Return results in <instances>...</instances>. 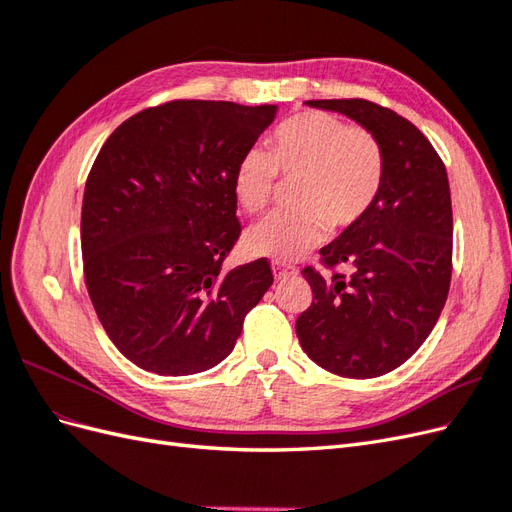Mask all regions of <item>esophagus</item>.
I'll return each instance as SVG.
<instances>
[{
  "label": "esophagus",
  "mask_w": 512,
  "mask_h": 512,
  "mask_svg": "<svg viewBox=\"0 0 512 512\" xmlns=\"http://www.w3.org/2000/svg\"><path fill=\"white\" fill-rule=\"evenodd\" d=\"M271 269H273L275 280H288V277H294V275L299 273V271H297V267L286 265V262H273Z\"/></svg>",
  "instance_id": "34e87169"
}]
</instances>
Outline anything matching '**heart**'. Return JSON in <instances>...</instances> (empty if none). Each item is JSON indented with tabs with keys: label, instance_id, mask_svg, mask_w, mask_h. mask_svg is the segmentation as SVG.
<instances>
[{
	"label": "heart",
	"instance_id": "obj_1",
	"mask_svg": "<svg viewBox=\"0 0 512 512\" xmlns=\"http://www.w3.org/2000/svg\"><path fill=\"white\" fill-rule=\"evenodd\" d=\"M277 175L294 181L290 205L245 235L252 256L297 260L324 239L359 224L382 188L384 156L376 136L329 113L305 111L275 128L269 151L247 149L232 175V192L247 213L265 211Z\"/></svg>",
	"mask_w": 512,
	"mask_h": 512
}]
</instances>
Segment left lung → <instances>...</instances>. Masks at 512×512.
I'll use <instances>...</instances> for the list:
<instances>
[{
	"instance_id": "left-lung-1",
	"label": "left lung",
	"mask_w": 512,
	"mask_h": 512,
	"mask_svg": "<svg viewBox=\"0 0 512 512\" xmlns=\"http://www.w3.org/2000/svg\"><path fill=\"white\" fill-rule=\"evenodd\" d=\"M354 119L376 136L382 188L365 218L320 250L329 269L312 267V305L297 320L305 354L344 378L389 374L436 327L453 271V209L446 168L414 123L369 100H307Z\"/></svg>"
}]
</instances>
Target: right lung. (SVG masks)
I'll use <instances>...</instances> for the list:
<instances>
[{
	"label": "right lung",
	"instance_id": "add662e5",
	"mask_svg": "<svg viewBox=\"0 0 512 512\" xmlns=\"http://www.w3.org/2000/svg\"><path fill=\"white\" fill-rule=\"evenodd\" d=\"M275 104L175 100L108 136L81 213L89 299L117 350L158 376L224 361L273 284L267 258L222 271L241 235L232 175Z\"/></svg>",
	"mask_w": 512,
	"mask_h": 512
}]
</instances>
